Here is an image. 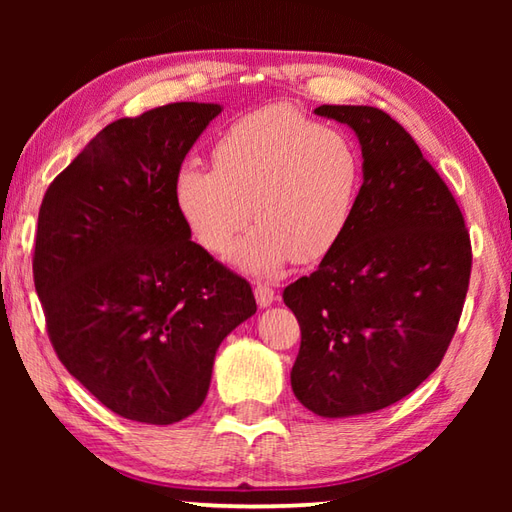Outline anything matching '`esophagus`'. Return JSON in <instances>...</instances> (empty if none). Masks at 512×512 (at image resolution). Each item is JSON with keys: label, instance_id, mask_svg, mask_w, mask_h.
<instances>
[{"label": "esophagus", "instance_id": "1", "mask_svg": "<svg viewBox=\"0 0 512 512\" xmlns=\"http://www.w3.org/2000/svg\"><path fill=\"white\" fill-rule=\"evenodd\" d=\"M255 299L259 303V308H268L270 303L277 299V295H275V290L270 288L268 284H257L255 286Z\"/></svg>", "mask_w": 512, "mask_h": 512}]
</instances>
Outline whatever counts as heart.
<instances>
[{
	"label": "heart",
	"mask_w": 512,
	"mask_h": 512,
	"mask_svg": "<svg viewBox=\"0 0 512 512\" xmlns=\"http://www.w3.org/2000/svg\"><path fill=\"white\" fill-rule=\"evenodd\" d=\"M213 167L178 171V213L215 255L231 253L248 222L259 220L233 255L259 277L277 275L292 257L328 255L352 222L363 180L352 140L290 105L237 118L217 138Z\"/></svg>",
	"instance_id": "heart-1"
}]
</instances>
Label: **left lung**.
I'll use <instances>...</instances> for the list:
<instances>
[{"label":"left lung","mask_w":512,"mask_h":512,"mask_svg":"<svg viewBox=\"0 0 512 512\" xmlns=\"http://www.w3.org/2000/svg\"><path fill=\"white\" fill-rule=\"evenodd\" d=\"M354 129L363 184L341 242L284 290L301 325L290 383L323 418L372 413L436 372L471 279V239L449 187L378 107L321 105Z\"/></svg>","instance_id":"left-lung-1"}]
</instances>
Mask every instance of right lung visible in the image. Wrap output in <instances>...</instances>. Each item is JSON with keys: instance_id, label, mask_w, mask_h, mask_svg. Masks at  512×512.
<instances>
[{"instance_id": "right-lung-1", "label": "right lung", "mask_w": 512, "mask_h": 512, "mask_svg": "<svg viewBox=\"0 0 512 512\" xmlns=\"http://www.w3.org/2000/svg\"><path fill=\"white\" fill-rule=\"evenodd\" d=\"M217 103L118 118L52 180L32 273L65 369L118 416L198 411L220 343L253 317L246 279L191 242L173 182Z\"/></svg>"}]
</instances>
